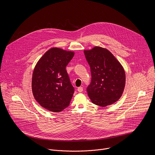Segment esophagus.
Instances as JSON below:
<instances>
[{"instance_id": "obj_1", "label": "esophagus", "mask_w": 155, "mask_h": 155, "mask_svg": "<svg viewBox=\"0 0 155 155\" xmlns=\"http://www.w3.org/2000/svg\"><path fill=\"white\" fill-rule=\"evenodd\" d=\"M77 90H78V92L81 93V92H82V91H83V87H81V86H80V87H78Z\"/></svg>"}]
</instances>
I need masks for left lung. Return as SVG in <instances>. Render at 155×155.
<instances>
[{
    "instance_id": "8db88e82",
    "label": "left lung",
    "mask_w": 155,
    "mask_h": 155,
    "mask_svg": "<svg viewBox=\"0 0 155 155\" xmlns=\"http://www.w3.org/2000/svg\"><path fill=\"white\" fill-rule=\"evenodd\" d=\"M91 72V82L87 87L91 102L101 107L114 104L121 97L126 74L121 63L109 50L94 47L84 50Z\"/></svg>"
}]
</instances>
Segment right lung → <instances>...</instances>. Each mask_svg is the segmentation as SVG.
<instances>
[{
    "label": "right lung",
    "instance_id": "obj_1",
    "mask_svg": "<svg viewBox=\"0 0 155 155\" xmlns=\"http://www.w3.org/2000/svg\"><path fill=\"white\" fill-rule=\"evenodd\" d=\"M74 51L53 47L37 62L32 74V90L36 101L50 112H59L69 105L74 93L65 68Z\"/></svg>",
    "mask_w": 155,
    "mask_h": 155
}]
</instances>
